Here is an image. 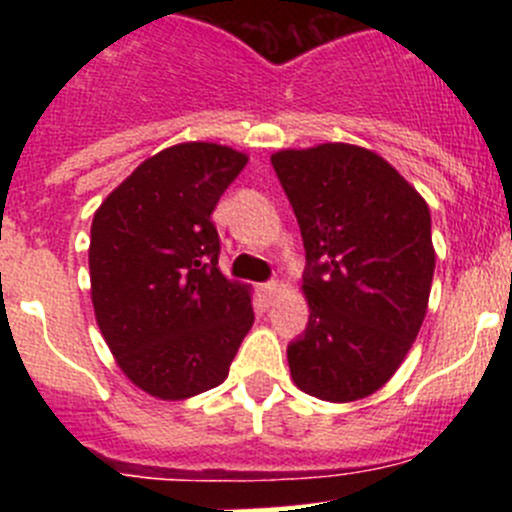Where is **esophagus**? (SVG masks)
I'll return each instance as SVG.
<instances>
[{
	"mask_svg": "<svg viewBox=\"0 0 512 512\" xmlns=\"http://www.w3.org/2000/svg\"><path fill=\"white\" fill-rule=\"evenodd\" d=\"M260 292L265 299H275L277 292H280V282H275V280L265 282V285H260Z\"/></svg>",
	"mask_w": 512,
	"mask_h": 512,
	"instance_id": "1",
	"label": "esophagus"
}]
</instances>
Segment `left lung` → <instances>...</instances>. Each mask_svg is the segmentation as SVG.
Listing matches in <instances>:
<instances>
[{
	"instance_id": "1",
	"label": "left lung",
	"mask_w": 512,
	"mask_h": 512,
	"mask_svg": "<svg viewBox=\"0 0 512 512\" xmlns=\"http://www.w3.org/2000/svg\"><path fill=\"white\" fill-rule=\"evenodd\" d=\"M302 232L309 322L292 379L322 401L374 394L409 354L431 294V213L376 153L347 143L272 156Z\"/></svg>"
}]
</instances>
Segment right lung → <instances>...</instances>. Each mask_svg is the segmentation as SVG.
Here are the masks:
<instances>
[{
    "label": "right lung",
    "instance_id": "add662e5",
    "mask_svg": "<svg viewBox=\"0 0 512 512\" xmlns=\"http://www.w3.org/2000/svg\"><path fill=\"white\" fill-rule=\"evenodd\" d=\"M247 156L180 143L138 165L96 210L91 299L123 374L158 399L225 379L255 322L250 294L218 267L213 210Z\"/></svg>",
    "mask_w": 512,
    "mask_h": 512
}]
</instances>
